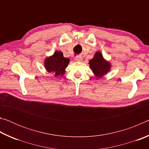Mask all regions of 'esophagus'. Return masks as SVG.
I'll list each match as a JSON object with an SVG mask.
<instances>
[{
  "instance_id": "obj_1",
  "label": "esophagus",
  "mask_w": 149,
  "mask_h": 149,
  "mask_svg": "<svg viewBox=\"0 0 149 149\" xmlns=\"http://www.w3.org/2000/svg\"><path fill=\"white\" fill-rule=\"evenodd\" d=\"M75 60L77 62H81L83 60V58L81 56H77L75 58Z\"/></svg>"
}]
</instances>
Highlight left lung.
I'll return each instance as SVG.
<instances>
[{"instance_id": "obj_1", "label": "left lung", "mask_w": 149, "mask_h": 149, "mask_svg": "<svg viewBox=\"0 0 149 149\" xmlns=\"http://www.w3.org/2000/svg\"><path fill=\"white\" fill-rule=\"evenodd\" d=\"M91 70H92L97 79L101 78L107 74L111 70L110 62L103 57L102 53L99 51L95 52L94 56L89 61Z\"/></svg>"}]
</instances>
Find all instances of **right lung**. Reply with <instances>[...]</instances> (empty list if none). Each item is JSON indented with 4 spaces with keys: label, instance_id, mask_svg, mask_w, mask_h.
<instances>
[{
    "label": "right lung",
    "instance_id": "1",
    "mask_svg": "<svg viewBox=\"0 0 149 149\" xmlns=\"http://www.w3.org/2000/svg\"><path fill=\"white\" fill-rule=\"evenodd\" d=\"M69 62V58L64 57L61 51L56 50L53 54L45 59L44 65L48 72L52 73L56 77L64 75Z\"/></svg>",
    "mask_w": 149,
    "mask_h": 149
}]
</instances>
